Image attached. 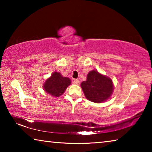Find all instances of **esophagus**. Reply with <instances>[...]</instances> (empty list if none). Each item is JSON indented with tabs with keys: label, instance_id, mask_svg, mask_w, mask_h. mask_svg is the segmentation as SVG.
<instances>
[{
	"label": "esophagus",
	"instance_id": "1",
	"mask_svg": "<svg viewBox=\"0 0 152 152\" xmlns=\"http://www.w3.org/2000/svg\"><path fill=\"white\" fill-rule=\"evenodd\" d=\"M73 83L74 84H76V85H79L80 84V81H79V80H78V79H75L74 80V82Z\"/></svg>",
	"mask_w": 152,
	"mask_h": 152
}]
</instances>
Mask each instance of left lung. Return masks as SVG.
<instances>
[{"label": "left lung", "mask_w": 152, "mask_h": 152, "mask_svg": "<svg viewBox=\"0 0 152 152\" xmlns=\"http://www.w3.org/2000/svg\"><path fill=\"white\" fill-rule=\"evenodd\" d=\"M81 88L86 99L96 103L106 101L114 90L112 80L96 70L89 72L86 80L81 83Z\"/></svg>", "instance_id": "left-lung-1"}]
</instances>
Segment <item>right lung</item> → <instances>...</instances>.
I'll list each match as a JSON object with an SVG mask.
<instances>
[{
  "label": "right lung",
  "mask_w": 152,
  "mask_h": 152,
  "mask_svg": "<svg viewBox=\"0 0 152 152\" xmlns=\"http://www.w3.org/2000/svg\"><path fill=\"white\" fill-rule=\"evenodd\" d=\"M70 84V78L63 77L60 73L55 72L52 73L50 78L46 80L43 84V88L51 96L59 97L62 95Z\"/></svg>",
  "instance_id": "right-lung-1"
}]
</instances>
